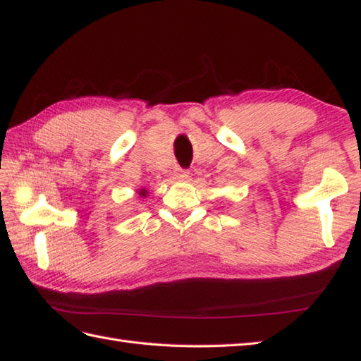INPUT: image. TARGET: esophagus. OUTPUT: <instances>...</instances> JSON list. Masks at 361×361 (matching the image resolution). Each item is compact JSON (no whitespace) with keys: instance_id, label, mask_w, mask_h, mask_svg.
Wrapping results in <instances>:
<instances>
[{"instance_id":"esophagus-1","label":"esophagus","mask_w":361,"mask_h":361,"mask_svg":"<svg viewBox=\"0 0 361 361\" xmlns=\"http://www.w3.org/2000/svg\"><path fill=\"white\" fill-rule=\"evenodd\" d=\"M188 178V169H182V168H178L176 169V179L179 180H183Z\"/></svg>"}]
</instances>
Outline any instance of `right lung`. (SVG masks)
<instances>
[{
    "label": "right lung",
    "mask_w": 361,
    "mask_h": 361,
    "mask_svg": "<svg viewBox=\"0 0 361 361\" xmlns=\"http://www.w3.org/2000/svg\"><path fill=\"white\" fill-rule=\"evenodd\" d=\"M140 195H141V196H146L147 192H146V190H140Z\"/></svg>",
    "instance_id": "1"
}]
</instances>
